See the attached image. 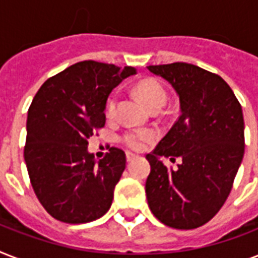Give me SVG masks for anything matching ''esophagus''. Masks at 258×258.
I'll use <instances>...</instances> for the list:
<instances>
[{"label": "esophagus", "mask_w": 258, "mask_h": 258, "mask_svg": "<svg viewBox=\"0 0 258 258\" xmlns=\"http://www.w3.org/2000/svg\"><path fill=\"white\" fill-rule=\"evenodd\" d=\"M125 158H127V162H131L133 159H135V158H137V155L133 153H127L125 154Z\"/></svg>", "instance_id": "obj_1"}]
</instances>
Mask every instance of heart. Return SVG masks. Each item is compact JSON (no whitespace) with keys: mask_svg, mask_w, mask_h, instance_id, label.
I'll return each instance as SVG.
<instances>
[{"mask_svg":"<svg viewBox=\"0 0 258 258\" xmlns=\"http://www.w3.org/2000/svg\"><path fill=\"white\" fill-rule=\"evenodd\" d=\"M137 95L139 96L143 103H145L150 109L154 107H163L166 103V92L163 87L153 79H147L143 80L137 86ZM116 109V97L112 96L107 103L105 107V112L108 116H113ZM154 138V134L147 130H135V131H130L123 137V142L125 145L134 150L142 149L145 143L150 142Z\"/></svg>","mask_w":258,"mask_h":258,"instance_id":"1","label":"heart"}]
</instances>
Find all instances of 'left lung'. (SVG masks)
<instances>
[{
  "instance_id": "8db88e82",
  "label": "left lung",
  "mask_w": 258,
  "mask_h": 258,
  "mask_svg": "<svg viewBox=\"0 0 258 258\" xmlns=\"http://www.w3.org/2000/svg\"><path fill=\"white\" fill-rule=\"evenodd\" d=\"M179 97L180 116L146 158L150 210L174 229L200 228L222 208L244 158V116L232 88L218 75L187 62L149 66ZM182 162L176 170L163 158Z\"/></svg>"
}]
</instances>
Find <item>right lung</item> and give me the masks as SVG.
<instances>
[{
	"mask_svg": "<svg viewBox=\"0 0 258 258\" xmlns=\"http://www.w3.org/2000/svg\"><path fill=\"white\" fill-rule=\"evenodd\" d=\"M137 74L133 67L88 60L48 79L28 111L24 150L30 183L56 220L86 224L108 212L125 169V154L111 147L96 161L88 139L105 124L112 89Z\"/></svg>",
	"mask_w": 258,
	"mask_h": 258,
	"instance_id": "right-lung-1",
	"label": "right lung"
}]
</instances>
